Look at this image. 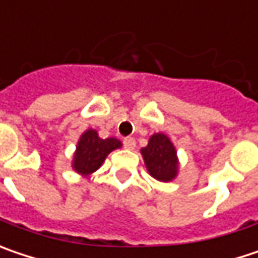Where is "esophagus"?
<instances>
[{
    "label": "esophagus",
    "mask_w": 258,
    "mask_h": 258,
    "mask_svg": "<svg viewBox=\"0 0 258 258\" xmlns=\"http://www.w3.org/2000/svg\"><path fill=\"white\" fill-rule=\"evenodd\" d=\"M122 143H124V147L128 149V150H134L136 149V140L133 137H125Z\"/></svg>",
    "instance_id": "obj_1"
}]
</instances>
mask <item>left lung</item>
<instances>
[{
    "mask_svg": "<svg viewBox=\"0 0 258 258\" xmlns=\"http://www.w3.org/2000/svg\"><path fill=\"white\" fill-rule=\"evenodd\" d=\"M146 168L155 179L168 182L178 175V156L172 142L168 136L156 133L149 139L142 149Z\"/></svg>",
    "mask_w": 258,
    "mask_h": 258,
    "instance_id": "1",
    "label": "left lung"
}]
</instances>
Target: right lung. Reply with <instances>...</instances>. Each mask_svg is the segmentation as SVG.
<instances>
[{
  "label": "right lung",
  "instance_id": "right-lung-1",
  "mask_svg": "<svg viewBox=\"0 0 258 258\" xmlns=\"http://www.w3.org/2000/svg\"><path fill=\"white\" fill-rule=\"evenodd\" d=\"M118 147H121V142L118 139H100L96 130L89 128L82 134L77 143L73 169L83 176L93 174L100 168L106 156Z\"/></svg>",
  "mask_w": 258,
  "mask_h": 258
}]
</instances>
